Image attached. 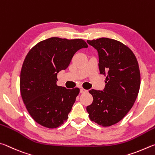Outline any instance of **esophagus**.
<instances>
[{"label": "esophagus", "mask_w": 155, "mask_h": 155, "mask_svg": "<svg viewBox=\"0 0 155 155\" xmlns=\"http://www.w3.org/2000/svg\"><path fill=\"white\" fill-rule=\"evenodd\" d=\"M87 91H88L85 90V89L83 88H80V93H86V92H87Z\"/></svg>", "instance_id": "34e87169"}]
</instances>
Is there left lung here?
<instances>
[{"mask_svg": "<svg viewBox=\"0 0 155 155\" xmlns=\"http://www.w3.org/2000/svg\"><path fill=\"white\" fill-rule=\"evenodd\" d=\"M98 51L100 73L106 76L104 91L92 89V104L86 107L92 121L110 127L120 121L134 105L140 87L139 65L134 52L109 38L87 40Z\"/></svg>", "mask_w": 155, "mask_h": 155, "instance_id": "left-lung-1", "label": "left lung"}]
</instances>
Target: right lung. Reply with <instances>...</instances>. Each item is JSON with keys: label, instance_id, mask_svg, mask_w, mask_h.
Returning a JSON list of instances; mask_svg holds the SVG:
<instances>
[{"label": "right lung", "instance_id": "1", "mask_svg": "<svg viewBox=\"0 0 155 155\" xmlns=\"http://www.w3.org/2000/svg\"><path fill=\"white\" fill-rule=\"evenodd\" d=\"M84 48L88 45L82 39L51 37L28 51L20 73V93L38 124L54 129L67 120L80 89L57 86V74L66 69L76 51Z\"/></svg>", "mask_w": 155, "mask_h": 155}]
</instances>
